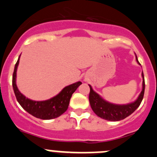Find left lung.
Returning a JSON list of instances; mask_svg holds the SVG:
<instances>
[{
    "label": "left lung",
    "mask_w": 157,
    "mask_h": 157,
    "mask_svg": "<svg viewBox=\"0 0 157 157\" xmlns=\"http://www.w3.org/2000/svg\"><path fill=\"white\" fill-rule=\"evenodd\" d=\"M136 60L139 63L137 56ZM142 78H143V84H142L143 87H142V90L139 94L138 98L134 102L123 105L114 104V103H111L105 101L98 93H96L92 89L91 86L89 85V102L92 110L97 116L108 121L116 122V121H120L125 119L136 110L143 100L145 88L144 77L143 72H142Z\"/></svg>",
    "instance_id": "obj_1"
}]
</instances>
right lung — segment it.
Returning a JSON list of instances; mask_svg holds the SVG:
<instances>
[{"instance_id": "add662e5", "label": "right lung", "mask_w": 157, "mask_h": 157, "mask_svg": "<svg viewBox=\"0 0 157 157\" xmlns=\"http://www.w3.org/2000/svg\"><path fill=\"white\" fill-rule=\"evenodd\" d=\"M19 55L18 60L14 67V72L13 74V88L17 101L22 108L29 113L35 117L41 119H52L59 117L63 113H65L69 106L70 98L72 94L78 88L82 82H78L65 87L57 95L47 101H35L29 99L24 96L20 91L16 83L17 79V70L19 63Z\"/></svg>"}]
</instances>
